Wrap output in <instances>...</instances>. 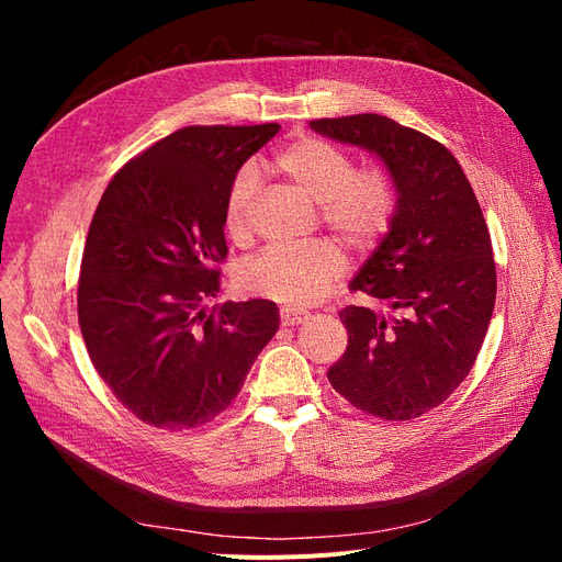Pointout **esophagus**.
Here are the masks:
<instances>
[{
  "label": "esophagus",
  "instance_id": "1",
  "mask_svg": "<svg viewBox=\"0 0 562 562\" xmlns=\"http://www.w3.org/2000/svg\"><path fill=\"white\" fill-rule=\"evenodd\" d=\"M307 318V314H302L297 310H281V323L283 326H300V323Z\"/></svg>",
  "mask_w": 562,
  "mask_h": 562
}]
</instances>
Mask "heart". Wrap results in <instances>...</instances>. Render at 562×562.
Returning <instances> with one entry per match:
<instances>
[{"label": "heart", "mask_w": 562, "mask_h": 562, "mask_svg": "<svg viewBox=\"0 0 562 562\" xmlns=\"http://www.w3.org/2000/svg\"><path fill=\"white\" fill-rule=\"evenodd\" d=\"M277 168L295 190L321 203V217L351 246H372L394 215V187L382 171H353L345 149L321 138H297L277 155ZM260 190L252 166L234 176L225 199V229L234 239L248 232V215ZM345 258L337 246L316 241L302 248H267L239 269L246 293L285 307H310L326 297L342 277Z\"/></svg>", "instance_id": "heart-1"}]
</instances>
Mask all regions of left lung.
Segmentation results:
<instances>
[{
  "instance_id": "1",
  "label": "left lung",
  "mask_w": 562,
  "mask_h": 562,
  "mask_svg": "<svg viewBox=\"0 0 562 562\" xmlns=\"http://www.w3.org/2000/svg\"><path fill=\"white\" fill-rule=\"evenodd\" d=\"M323 138L370 151L396 206L349 288L389 312L345 307L349 345L328 380L353 407L411 419L464 382L497 295L490 232L462 166L440 143L382 114L318 119Z\"/></svg>"
}]
</instances>
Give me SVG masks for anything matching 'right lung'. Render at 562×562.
Returning <instances> with one entry per match:
<instances>
[{"instance_id":"right-lung-1","label":"right lung","mask_w":562,"mask_h":562,"mask_svg":"<svg viewBox=\"0 0 562 562\" xmlns=\"http://www.w3.org/2000/svg\"><path fill=\"white\" fill-rule=\"evenodd\" d=\"M279 124L187 126L119 171L91 220L79 326L98 375L124 407L164 429L199 427L239 394L279 330L269 300L225 302V199Z\"/></svg>"}]
</instances>
